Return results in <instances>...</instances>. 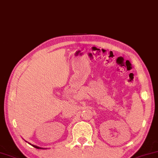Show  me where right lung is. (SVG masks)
I'll use <instances>...</instances> for the list:
<instances>
[{
    "instance_id": "1",
    "label": "right lung",
    "mask_w": 158,
    "mask_h": 158,
    "mask_svg": "<svg viewBox=\"0 0 158 158\" xmlns=\"http://www.w3.org/2000/svg\"><path fill=\"white\" fill-rule=\"evenodd\" d=\"M31 145H32L34 148H37V149H43V148H39V147H37V146H35V145H33V144H31Z\"/></svg>"
}]
</instances>
